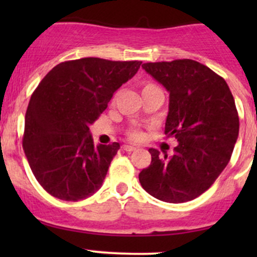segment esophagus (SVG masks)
I'll return each instance as SVG.
<instances>
[{
    "mask_svg": "<svg viewBox=\"0 0 257 257\" xmlns=\"http://www.w3.org/2000/svg\"><path fill=\"white\" fill-rule=\"evenodd\" d=\"M123 149L125 150V152H134V150L137 149L136 147H133V145H128V144H125V145H123Z\"/></svg>",
    "mask_w": 257,
    "mask_h": 257,
    "instance_id": "esophagus-1",
    "label": "esophagus"
}]
</instances>
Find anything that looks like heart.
Returning <instances> with one entry per match:
<instances>
[{"label":"heart","mask_w":257,"mask_h":257,"mask_svg":"<svg viewBox=\"0 0 257 257\" xmlns=\"http://www.w3.org/2000/svg\"><path fill=\"white\" fill-rule=\"evenodd\" d=\"M154 89H159V88H158L155 84H153V83L145 82L142 84V94H144V93L150 92V90H154ZM128 137L131 139H133V141H138V139L142 138V133L138 131V129L133 128L128 132Z\"/></svg>","instance_id":"heart-1"}]
</instances>
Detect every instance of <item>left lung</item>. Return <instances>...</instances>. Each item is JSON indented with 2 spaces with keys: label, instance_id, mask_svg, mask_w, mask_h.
Returning <instances> with one entry per match:
<instances>
[{
  "label": "left lung",
  "instance_id": "obj_1",
  "mask_svg": "<svg viewBox=\"0 0 257 257\" xmlns=\"http://www.w3.org/2000/svg\"><path fill=\"white\" fill-rule=\"evenodd\" d=\"M169 92L167 137L174 154L150 148L152 163L139 174L147 193L165 203H185L206 191L229 163L239 137V115L227 83L193 59L144 63Z\"/></svg>",
  "mask_w": 257,
  "mask_h": 257
}]
</instances>
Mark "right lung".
Segmentation results:
<instances>
[{
    "label": "right lung",
    "mask_w": 257,
    "mask_h": 257,
    "mask_svg": "<svg viewBox=\"0 0 257 257\" xmlns=\"http://www.w3.org/2000/svg\"><path fill=\"white\" fill-rule=\"evenodd\" d=\"M141 64L88 57L62 62L41 80L26 112L23 150L52 196L78 201L99 190L120 145L95 147L89 125Z\"/></svg>",
    "instance_id": "1"
}]
</instances>
